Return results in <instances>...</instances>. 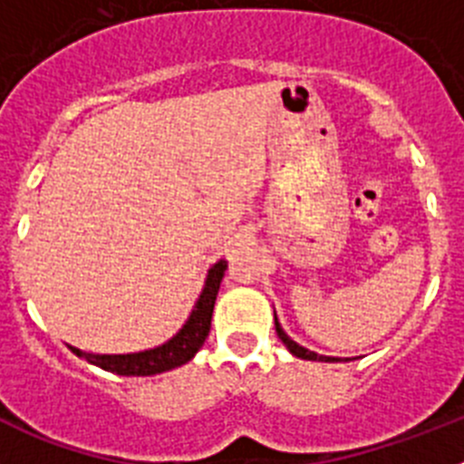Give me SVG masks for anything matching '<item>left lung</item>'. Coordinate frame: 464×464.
<instances>
[{"label":"left lung","mask_w":464,"mask_h":464,"mask_svg":"<svg viewBox=\"0 0 464 464\" xmlns=\"http://www.w3.org/2000/svg\"><path fill=\"white\" fill-rule=\"evenodd\" d=\"M274 325H276V334L278 339L283 342V346L288 348L290 353L295 355V358H302V360H318V362H348V358H330V355H318L314 353V351H309V348L299 346L297 342H293V339L285 334V330L281 327V323H278L276 318V311H274Z\"/></svg>","instance_id":"1"}]
</instances>
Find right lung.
Here are the masks:
<instances>
[{
    "mask_svg": "<svg viewBox=\"0 0 464 464\" xmlns=\"http://www.w3.org/2000/svg\"><path fill=\"white\" fill-rule=\"evenodd\" d=\"M225 269H227V260L225 257H220L216 265H211V269L207 272L202 293L197 297L195 306H192L190 315H188V321L165 343H160L155 348H146V351H139V353L118 355L88 353V351H81L76 346H69V351L73 355H79V358L88 360L94 367H100L104 372H113L118 376H153L190 362L197 351L204 346V342L208 337V330H211L213 304H216V295L220 290Z\"/></svg>",
    "mask_w": 464,
    "mask_h": 464,
    "instance_id": "right-lung-1",
    "label": "right lung"
}]
</instances>
